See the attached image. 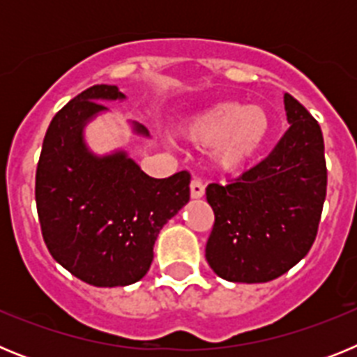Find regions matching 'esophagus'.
<instances>
[{"label":"esophagus","instance_id":"34e87169","mask_svg":"<svg viewBox=\"0 0 357 357\" xmlns=\"http://www.w3.org/2000/svg\"><path fill=\"white\" fill-rule=\"evenodd\" d=\"M189 188H191V198H202L206 195V185L202 184V181H198V178H193Z\"/></svg>","mask_w":357,"mask_h":357}]
</instances>
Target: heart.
Segmentation results:
<instances>
[{
	"label": "heart",
	"mask_w": 357,
	"mask_h": 357,
	"mask_svg": "<svg viewBox=\"0 0 357 357\" xmlns=\"http://www.w3.org/2000/svg\"><path fill=\"white\" fill-rule=\"evenodd\" d=\"M185 139L213 148V160L223 172H239L261 153L270 135V118L259 105L223 102L204 109L181 127Z\"/></svg>",
	"instance_id": "heart-1"
}]
</instances>
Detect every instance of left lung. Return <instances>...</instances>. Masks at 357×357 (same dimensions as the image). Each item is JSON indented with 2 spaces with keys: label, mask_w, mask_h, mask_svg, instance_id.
Returning a JSON list of instances; mask_svg holds the SVG:
<instances>
[{
  "label": "left lung",
  "mask_w": 357,
  "mask_h": 357,
  "mask_svg": "<svg viewBox=\"0 0 357 357\" xmlns=\"http://www.w3.org/2000/svg\"><path fill=\"white\" fill-rule=\"evenodd\" d=\"M289 128L263 162L227 185L209 184L214 227L206 259L230 282H268L313 247L327 191L324 135L317 119L284 93Z\"/></svg>",
  "instance_id": "left-lung-1"
}]
</instances>
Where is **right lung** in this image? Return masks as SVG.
Instances as JSON below:
<instances>
[{
    "label": "right lung",
    "mask_w": 357,
    "mask_h": 357,
    "mask_svg": "<svg viewBox=\"0 0 357 357\" xmlns=\"http://www.w3.org/2000/svg\"><path fill=\"white\" fill-rule=\"evenodd\" d=\"M118 85H93L62 107L44 135L36 173L40 230L59 264L98 288L134 284L153 261V245L168 220L189 202L188 172L153 178L127 150L96 155L84 130L102 102H123ZM132 132L148 137L139 123Z\"/></svg>",
    "instance_id": "right-lung-1"
}]
</instances>
